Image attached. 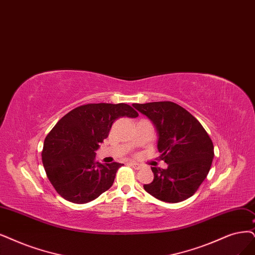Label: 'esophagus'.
I'll return each instance as SVG.
<instances>
[{"label":"esophagus","mask_w":255,"mask_h":255,"mask_svg":"<svg viewBox=\"0 0 255 255\" xmlns=\"http://www.w3.org/2000/svg\"><path fill=\"white\" fill-rule=\"evenodd\" d=\"M129 165L132 166L134 169H140V168H142V165H139V164L134 163V162H129Z\"/></svg>","instance_id":"esophagus-1"}]
</instances>
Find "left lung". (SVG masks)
<instances>
[{
	"instance_id": "left-lung-1",
	"label": "left lung",
	"mask_w": 255,
	"mask_h": 255,
	"mask_svg": "<svg viewBox=\"0 0 255 255\" xmlns=\"http://www.w3.org/2000/svg\"><path fill=\"white\" fill-rule=\"evenodd\" d=\"M154 125L157 149L166 169L151 167L153 181L144 189L167 203L192 196L208 174L214 156L213 143L201 123L172 102L132 104Z\"/></svg>"
}]
</instances>
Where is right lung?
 <instances>
[{
	"label": "right lung",
	"mask_w": 255,
	"mask_h": 255,
	"mask_svg": "<svg viewBox=\"0 0 255 255\" xmlns=\"http://www.w3.org/2000/svg\"><path fill=\"white\" fill-rule=\"evenodd\" d=\"M127 104H87L64 116L44 140L42 161L48 180L74 204L96 200L115 182L120 163L101 164L96 151L117 119L136 118Z\"/></svg>",
	"instance_id": "1"
}]
</instances>
